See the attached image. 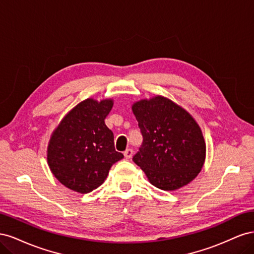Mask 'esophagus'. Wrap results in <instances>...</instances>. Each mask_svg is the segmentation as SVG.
Returning <instances> with one entry per match:
<instances>
[{
  "label": "esophagus",
  "instance_id": "esophagus-1",
  "mask_svg": "<svg viewBox=\"0 0 254 254\" xmlns=\"http://www.w3.org/2000/svg\"><path fill=\"white\" fill-rule=\"evenodd\" d=\"M132 155H133V150L131 148H128L124 151V156L126 159H130L132 157Z\"/></svg>",
  "mask_w": 254,
  "mask_h": 254
}]
</instances>
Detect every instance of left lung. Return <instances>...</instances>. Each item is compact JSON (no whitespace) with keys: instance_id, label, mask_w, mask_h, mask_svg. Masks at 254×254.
<instances>
[{"instance_id":"1","label":"left lung","mask_w":254,"mask_h":254,"mask_svg":"<svg viewBox=\"0 0 254 254\" xmlns=\"http://www.w3.org/2000/svg\"><path fill=\"white\" fill-rule=\"evenodd\" d=\"M132 111L143 136L133 162L160 190L187 186L200 172L205 158V143L196 121L162 96L137 102Z\"/></svg>"}]
</instances>
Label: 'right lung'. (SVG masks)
<instances>
[{"instance_id":"add662e5","label":"right lung","mask_w":254,"mask_h":254,"mask_svg":"<svg viewBox=\"0 0 254 254\" xmlns=\"http://www.w3.org/2000/svg\"><path fill=\"white\" fill-rule=\"evenodd\" d=\"M111 99H86L68 112L54 131L48 148L52 173L64 187L81 194L102 186L110 167L124 158L114 148L105 119Z\"/></svg>"}]
</instances>
